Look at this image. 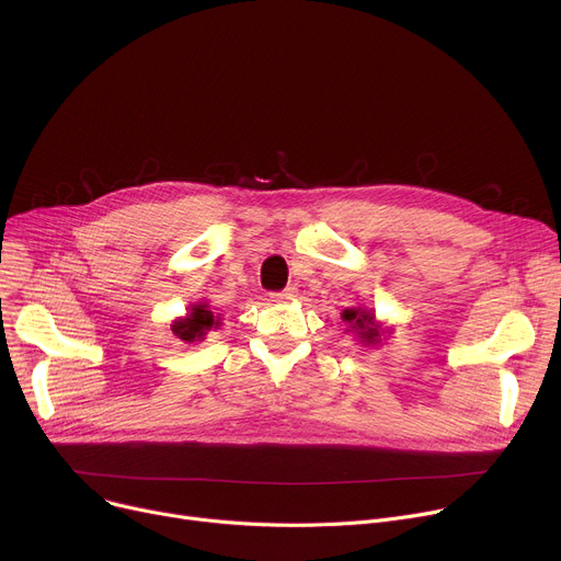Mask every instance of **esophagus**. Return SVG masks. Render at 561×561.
<instances>
[{"mask_svg":"<svg viewBox=\"0 0 561 561\" xmlns=\"http://www.w3.org/2000/svg\"><path fill=\"white\" fill-rule=\"evenodd\" d=\"M294 296H296V287H285V289L272 294L274 300H289V298H294Z\"/></svg>","mask_w":561,"mask_h":561,"instance_id":"obj_1","label":"esophagus"}]
</instances>
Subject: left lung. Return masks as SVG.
<instances>
[{
	"instance_id": "left-lung-1",
	"label": "left lung",
	"mask_w": 561,
	"mask_h": 561,
	"mask_svg": "<svg viewBox=\"0 0 561 561\" xmlns=\"http://www.w3.org/2000/svg\"><path fill=\"white\" fill-rule=\"evenodd\" d=\"M343 319L347 323H352V328L360 334V339H365L367 343H377L379 341V330L375 328V317L367 312H358V309H345Z\"/></svg>"
}]
</instances>
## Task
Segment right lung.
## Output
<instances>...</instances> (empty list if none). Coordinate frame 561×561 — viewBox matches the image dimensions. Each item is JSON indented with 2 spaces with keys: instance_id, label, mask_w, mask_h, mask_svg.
<instances>
[{
  "instance_id": "1",
  "label": "right lung",
  "mask_w": 561,
  "mask_h": 561,
  "mask_svg": "<svg viewBox=\"0 0 561 561\" xmlns=\"http://www.w3.org/2000/svg\"><path fill=\"white\" fill-rule=\"evenodd\" d=\"M214 325H218L214 321V314L209 312V309L205 305H198L192 309V314L186 321H180V323H173V334H178V339L182 341H194V339H203L207 330H211Z\"/></svg>"
}]
</instances>
